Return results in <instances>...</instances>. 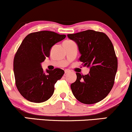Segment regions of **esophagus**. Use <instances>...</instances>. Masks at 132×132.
<instances>
[{
	"label": "esophagus",
	"instance_id": "34e87169",
	"mask_svg": "<svg viewBox=\"0 0 132 132\" xmlns=\"http://www.w3.org/2000/svg\"><path fill=\"white\" fill-rule=\"evenodd\" d=\"M69 72H70V70H69V69H66V70L64 71L65 74H68V73H69Z\"/></svg>",
	"mask_w": 132,
	"mask_h": 132
}]
</instances>
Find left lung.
Instances as JSON below:
<instances>
[{
    "instance_id": "obj_1",
    "label": "left lung",
    "mask_w": 132,
    "mask_h": 132,
    "mask_svg": "<svg viewBox=\"0 0 132 132\" xmlns=\"http://www.w3.org/2000/svg\"><path fill=\"white\" fill-rule=\"evenodd\" d=\"M68 37L78 45L83 66L90 68L86 75L76 72V81L71 84L72 94L83 104L99 102L114 84L118 61L113 44L105 33L92 30L68 34Z\"/></svg>"
}]
</instances>
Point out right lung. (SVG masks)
<instances>
[{
    "label": "right lung",
    "mask_w": 132,
    "mask_h": 132,
    "mask_svg": "<svg viewBox=\"0 0 132 132\" xmlns=\"http://www.w3.org/2000/svg\"><path fill=\"white\" fill-rule=\"evenodd\" d=\"M66 38L51 31L28 34L24 38L13 60L15 84L20 94L32 102L46 101L53 94L54 84L64 71L60 68L43 72L41 63L50 56L54 44Z\"/></svg>",
    "instance_id": "right-lung-1"
}]
</instances>
